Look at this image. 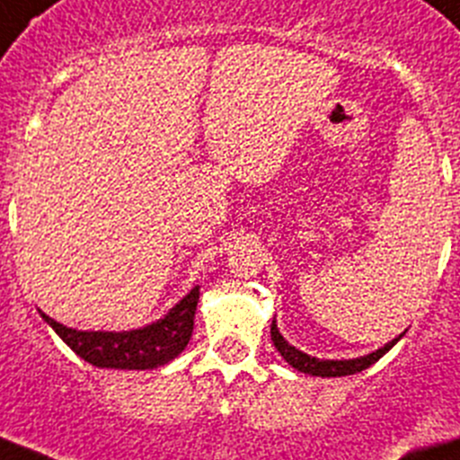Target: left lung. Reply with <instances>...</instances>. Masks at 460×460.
<instances>
[{
	"label": "left lung",
	"mask_w": 460,
	"mask_h": 460,
	"mask_svg": "<svg viewBox=\"0 0 460 460\" xmlns=\"http://www.w3.org/2000/svg\"><path fill=\"white\" fill-rule=\"evenodd\" d=\"M403 334L405 332H401L396 339H392V341H387L385 346H380V349L374 350V353L362 355V358L321 359V358H314V355L302 353L300 349L291 346L287 339L281 337V332H279V328H277L275 321H272V325H270L272 343H275V349L279 350L281 358L287 359L293 369L302 371V374H309V376H321V378H339V376H353V374H358V371H364L367 367H371L374 362H378V359L383 358V355L387 353V350H390L392 346H394V343L403 337Z\"/></svg>",
	"instance_id": "8db88e82"
}]
</instances>
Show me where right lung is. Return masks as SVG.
<instances>
[{
  "label": "right lung",
  "mask_w": 460,
  "mask_h": 460,
  "mask_svg": "<svg viewBox=\"0 0 460 460\" xmlns=\"http://www.w3.org/2000/svg\"><path fill=\"white\" fill-rule=\"evenodd\" d=\"M199 302V287L181 297L163 318L148 323L144 328L123 332L102 330L66 328L48 314L40 312L43 321L61 337L75 355L101 369H155L181 355L192 337L194 312Z\"/></svg>",
  "instance_id": "1"
}]
</instances>
